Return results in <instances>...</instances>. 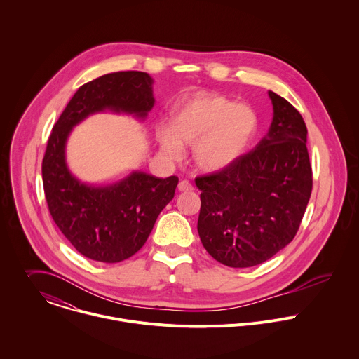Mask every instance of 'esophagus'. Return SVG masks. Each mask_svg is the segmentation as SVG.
Wrapping results in <instances>:
<instances>
[{
  "label": "esophagus",
  "mask_w": 359,
  "mask_h": 359,
  "mask_svg": "<svg viewBox=\"0 0 359 359\" xmlns=\"http://www.w3.org/2000/svg\"><path fill=\"white\" fill-rule=\"evenodd\" d=\"M177 189H179V191H191V190H193V186H191V183H190V182H187V180H182V182L179 183Z\"/></svg>",
  "instance_id": "obj_1"
}]
</instances>
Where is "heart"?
Segmentation results:
<instances>
[{"instance_id":"b5f03b06","label":"heart","mask_w":359,"mask_h":359,"mask_svg":"<svg viewBox=\"0 0 359 359\" xmlns=\"http://www.w3.org/2000/svg\"><path fill=\"white\" fill-rule=\"evenodd\" d=\"M257 129L255 114L245 105L216 95L200 94L170 118L169 126L159 125L155 137L169 161H179L184 147H193L196 165L204 172H220L245 151Z\"/></svg>"}]
</instances>
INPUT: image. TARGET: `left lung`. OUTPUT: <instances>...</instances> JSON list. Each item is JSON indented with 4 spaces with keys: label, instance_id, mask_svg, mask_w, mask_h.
Wrapping results in <instances>:
<instances>
[{
    "label": "left lung",
    "instance_id": "obj_1",
    "mask_svg": "<svg viewBox=\"0 0 359 359\" xmlns=\"http://www.w3.org/2000/svg\"><path fill=\"white\" fill-rule=\"evenodd\" d=\"M268 95L273 118L265 137L229 168L196 179L201 243L230 268L259 265L283 250L312 191L305 122L283 97Z\"/></svg>",
    "mask_w": 359,
    "mask_h": 359
}]
</instances>
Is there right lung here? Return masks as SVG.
<instances>
[{
    "label": "right lung",
    "mask_w": 359,
    "mask_h": 359,
    "mask_svg": "<svg viewBox=\"0 0 359 359\" xmlns=\"http://www.w3.org/2000/svg\"><path fill=\"white\" fill-rule=\"evenodd\" d=\"M154 79L145 72L108 73L83 84L53 128L43 159L50 214L73 247L93 261L115 264L135 255L161 211L172 201L179 179L133 170L111 184L79 180L67 162L73 128L100 112L145 121L155 104Z\"/></svg>",
    "instance_id": "obj_1"
}]
</instances>
